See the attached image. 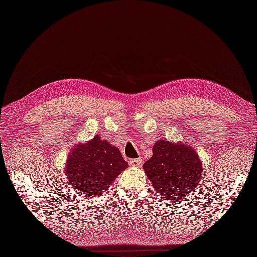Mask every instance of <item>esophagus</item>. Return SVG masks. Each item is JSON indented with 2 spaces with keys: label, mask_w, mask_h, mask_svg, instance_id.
I'll return each mask as SVG.
<instances>
[{
  "label": "esophagus",
  "mask_w": 257,
  "mask_h": 257,
  "mask_svg": "<svg viewBox=\"0 0 257 257\" xmlns=\"http://www.w3.org/2000/svg\"><path fill=\"white\" fill-rule=\"evenodd\" d=\"M130 165L134 166V167H142L143 165V161L141 159H133L130 160Z\"/></svg>",
  "instance_id": "1"
}]
</instances>
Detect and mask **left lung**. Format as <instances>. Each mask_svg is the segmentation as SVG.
Segmentation results:
<instances>
[{
  "label": "left lung",
  "mask_w": 257,
  "mask_h": 257,
  "mask_svg": "<svg viewBox=\"0 0 257 257\" xmlns=\"http://www.w3.org/2000/svg\"><path fill=\"white\" fill-rule=\"evenodd\" d=\"M143 169L155 191L172 202L190 196L202 177V164L193 149L164 139L154 144L153 156Z\"/></svg>",
  "instance_id": "obj_1"
}]
</instances>
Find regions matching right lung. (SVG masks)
Returning <instances> with one entry per match:
<instances>
[{"mask_svg": "<svg viewBox=\"0 0 257 257\" xmlns=\"http://www.w3.org/2000/svg\"><path fill=\"white\" fill-rule=\"evenodd\" d=\"M127 167L128 163L119 150L95 136L88 143L70 151L66 174L75 189L96 197Z\"/></svg>", "mask_w": 257, "mask_h": 257, "instance_id": "add662e5", "label": "right lung"}]
</instances>
